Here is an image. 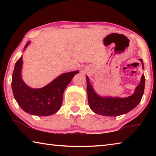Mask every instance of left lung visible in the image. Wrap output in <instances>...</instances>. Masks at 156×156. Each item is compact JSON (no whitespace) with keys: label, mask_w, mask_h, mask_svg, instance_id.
<instances>
[{"label":"left lung","mask_w":156,"mask_h":156,"mask_svg":"<svg viewBox=\"0 0 156 156\" xmlns=\"http://www.w3.org/2000/svg\"><path fill=\"white\" fill-rule=\"evenodd\" d=\"M140 60L142 65V59ZM144 68V67H142ZM87 91L88 95V102L91 109L97 114L105 116H118L125 114L133 109L139 104L143 96L144 91L145 78L142 74L140 83L132 96L120 98L101 97L95 93L92 85L89 83V78L87 76Z\"/></svg>","instance_id":"left-lung-1"}]
</instances>
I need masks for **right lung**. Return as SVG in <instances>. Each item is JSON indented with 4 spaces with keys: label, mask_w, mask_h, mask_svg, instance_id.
Instances as JSON below:
<instances>
[{
    "label": "right lung",
    "mask_w": 156,
    "mask_h": 156,
    "mask_svg": "<svg viewBox=\"0 0 156 156\" xmlns=\"http://www.w3.org/2000/svg\"><path fill=\"white\" fill-rule=\"evenodd\" d=\"M29 43L25 44V49ZM22 65L20 57L16 62L12 80L13 94L18 105L31 115L47 116L56 113L62 103L63 92L78 71L63 73L43 88L32 89L22 80Z\"/></svg>",
    "instance_id": "add662e5"
}]
</instances>
